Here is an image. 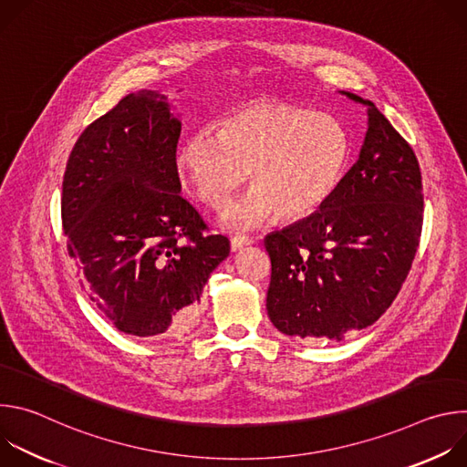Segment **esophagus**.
Segmentation results:
<instances>
[{"instance_id": "1", "label": "esophagus", "mask_w": 467, "mask_h": 467, "mask_svg": "<svg viewBox=\"0 0 467 467\" xmlns=\"http://www.w3.org/2000/svg\"><path fill=\"white\" fill-rule=\"evenodd\" d=\"M254 240L251 238V236H245V234H234L233 238H231V249L233 251H240L242 247H245V245H251Z\"/></svg>"}]
</instances>
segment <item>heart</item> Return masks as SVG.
<instances>
[{"label":"heart","instance_id":"b5f03b06","mask_svg":"<svg viewBox=\"0 0 467 467\" xmlns=\"http://www.w3.org/2000/svg\"><path fill=\"white\" fill-rule=\"evenodd\" d=\"M348 161L338 119L281 101L245 103L223 116L216 132H193L177 151L182 181L213 209L231 202L247 171L253 188L222 216L233 229L316 213L338 188Z\"/></svg>","mask_w":467,"mask_h":467}]
</instances>
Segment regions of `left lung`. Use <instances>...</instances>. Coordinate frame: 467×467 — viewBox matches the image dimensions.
Listing matches in <instances>:
<instances>
[{
	"mask_svg": "<svg viewBox=\"0 0 467 467\" xmlns=\"http://www.w3.org/2000/svg\"><path fill=\"white\" fill-rule=\"evenodd\" d=\"M357 162L305 220L264 238L272 258L265 308L283 335L344 340L373 325L401 290L423 225L412 148L368 99Z\"/></svg>",
	"mask_w": 467,
	"mask_h": 467,
	"instance_id": "1",
	"label": "left lung"
}]
</instances>
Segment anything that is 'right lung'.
Here are the masks:
<instances>
[{
  "label": "right lung",
  "instance_id": "obj_1",
  "mask_svg": "<svg viewBox=\"0 0 467 467\" xmlns=\"http://www.w3.org/2000/svg\"><path fill=\"white\" fill-rule=\"evenodd\" d=\"M179 137L168 96L129 94L83 130L62 182V227L81 285L118 330L139 338H181L231 251L181 195Z\"/></svg>",
  "mask_w": 467,
  "mask_h": 467
}]
</instances>
